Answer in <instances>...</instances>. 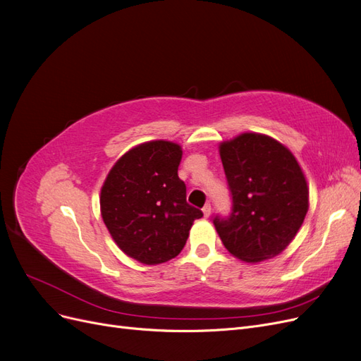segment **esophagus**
Here are the masks:
<instances>
[{
  "label": "esophagus",
  "instance_id": "34e87169",
  "mask_svg": "<svg viewBox=\"0 0 361 361\" xmlns=\"http://www.w3.org/2000/svg\"><path fill=\"white\" fill-rule=\"evenodd\" d=\"M203 215L207 218V216H209L211 215V211H212V207H211V204L209 203H206L204 206H203Z\"/></svg>",
  "mask_w": 361,
  "mask_h": 361
}]
</instances>
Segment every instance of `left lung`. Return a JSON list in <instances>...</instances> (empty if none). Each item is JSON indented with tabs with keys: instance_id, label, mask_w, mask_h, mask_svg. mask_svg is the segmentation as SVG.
I'll list each match as a JSON object with an SVG mask.
<instances>
[{
	"instance_id": "obj_1",
	"label": "left lung",
	"mask_w": 361,
	"mask_h": 361,
	"mask_svg": "<svg viewBox=\"0 0 361 361\" xmlns=\"http://www.w3.org/2000/svg\"><path fill=\"white\" fill-rule=\"evenodd\" d=\"M232 212L214 216L228 253L244 262L280 255L309 211V188L292 152L264 134L245 133L220 145Z\"/></svg>"
}]
</instances>
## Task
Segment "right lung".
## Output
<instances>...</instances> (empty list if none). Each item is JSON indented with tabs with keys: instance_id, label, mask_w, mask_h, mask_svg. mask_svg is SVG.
<instances>
[{
	"instance_id": "right-lung-1",
	"label": "right lung",
	"mask_w": 361,
	"mask_h": 361,
	"mask_svg": "<svg viewBox=\"0 0 361 361\" xmlns=\"http://www.w3.org/2000/svg\"><path fill=\"white\" fill-rule=\"evenodd\" d=\"M182 147L147 141L120 158L101 190V214L114 243L141 264L158 265L176 257L194 220L203 216L187 203L178 176Z\"/></svg>"
}]
</instances>
